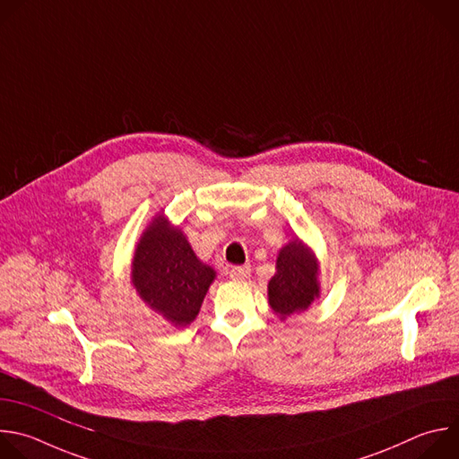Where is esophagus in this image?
I'll use <instances>...</instances> for the list:
<instances>
[{"label": "esophagus", "mask_w": 459, "mask_h": 459, "mask_svg": "<svg viewBox=\"0 0 459 459\" xmlns=\"http://www.w3.org/2000/svg\"><path fill=\"white\" fill-rule=\"evenodd\" d=\"M249 271H251L249 265H233V267L230 269V277H231L233 281H244V279L249 277Z\"/></svg>", "instance_id": "34e87169"}]
</instances>
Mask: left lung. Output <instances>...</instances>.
<instances>
[{
	"label": "left lung",
	"instance_id": "left-lung-1",
	"mask_svg": "<svg viewBox=\"0 0 459 459\" xmlns=\"http://www.w3.org/2000/svg\"><path fill=\"white\" fill-rule=\"evenodd\" d=\"M318 265L313 253L293 240L281 249L277 273L269 281V306L282 320L293 313L306 311L318 297Z\"/></svg>",
	"mask_w": 459,
	"mask_h": 459
}]
</instances>
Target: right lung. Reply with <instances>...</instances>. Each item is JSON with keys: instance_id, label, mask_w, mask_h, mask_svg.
I'll use <instances>...</instances> for the list:
<instances>
[{"instance_id": "1", "label": "right lung", "mask_w": 459, "mask_h": 459, "mask_svg": "<svg viewBox=\"0 0 459 459\" xmlns=\"http://www.w3.org/2000/svg\"><path fill=\"white\" fill-rule=\"evenodd\" d=\"M215 271L203 264L178 228L157 217L144 231L132 269L141 299L173 325L195 320Z\"/></svg>"}]
</instances>
